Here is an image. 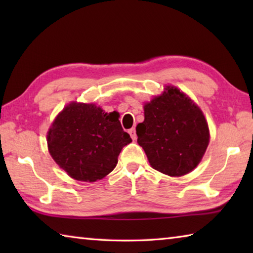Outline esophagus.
Wrapping results in <instances>:
<instances>
[{
  "label": "esophagus",
  "mask_w": 253,
  "mask_h": 253,
  "mask_svg": "<svg viewBox=\"0 0 253 253\" xmlns=\"http://www.w3.org/2000/svg\"><path fill=\"white\" fill-rule=\"evenodd\" d=\"M128 132H129V135H130V137H131V139H132V140H135V139L137 138V135H136V130H135V128H131V129L128 130Z\"/></svg>",
  "instance_id": "obj_1"
}]
</instances>
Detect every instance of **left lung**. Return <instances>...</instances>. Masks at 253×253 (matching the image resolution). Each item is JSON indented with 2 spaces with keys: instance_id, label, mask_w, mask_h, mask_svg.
Wrapping results in <instances>:
<instances>
[{
  "instance_id": "8db88e82",
  "label": "left lung",
  "mask_w": 253,
  "mask_h": 253,
  "mask_svg": "<svg viewBox=\"0 0 253 253\" xmlns=\"http://www.w3.org/2000/svg\"><path fill=\"white\" fill-rule=\"evenodd\" d=\"M145 119L136 127L137 143L152 168L169 176H182L198 166L209 145L208 123L202 111L177 88L144 106Z\"/></svg>"
}]
</instances>
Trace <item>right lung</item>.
I'll return each instance as SVG.
<instances>
[{
  "label": "right lung",
  "instance_id": "right-lung-1",
  "mask_svg": "<svg viewBox=\"0 0 253 253\" xmlns=\"http://www.w3.org/2000/svg\"><path fill=\"white\" fill-rule=\"evenodd\" d=\"M131 142L117 113L72 102L55 118L48 132L50 155L72 178L95 182L116 168L117 157Z\"/></svg>",
  "mask_w": 253,
  "mask_h": 253
}]
</instances>
